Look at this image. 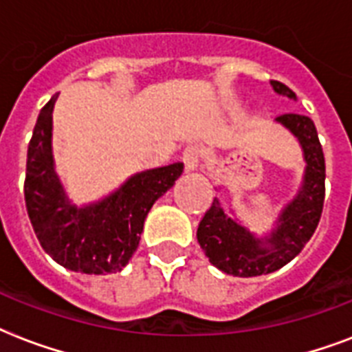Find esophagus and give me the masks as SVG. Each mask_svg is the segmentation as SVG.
<instances>
[{
	"mask_svg": "<svg viewBox=\"0 0 352 352\" xmlns=\"http://www.w3.org/2000/svg\"><path fill=\"white\" fill-rule=\"evenodd\" d=\"M201 159H203V149L199 146H188L184 151H182V162H184V168L186 171H195L201 166Z\"/></svg>",
	"mask_w": 352,
	"mask_h": 352,
	"instance_id": "1",
	"label": "esophagus"
}]
</instances>
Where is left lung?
Wrapping results in <instances>:
<instances>
[{"mask_svg": "<svg viewBox=\"0 0 352 352\" xmlns=\"http://www.w3.org/2000/svg\"><path fill=\"white\" fill-rule=\"evenodd\" d=\"M270 85L276 95L298 100L294 91L281 82L272 80ZM276 124L298 140L305 168L300 186L289 203L279 210L272 228L256 234L235 215L234 208L226 210L219 197L214 199L212 208L204 214L197 228L199 245L210 263L235 278H256L283 268L303 250L322 217L325 159L316 126L309 117L294 113L276 117Z\"/></svg>", "mask_w": 352, "mask_h": 352, "instance_id": "1", "label": "left lung"}]
</instances>
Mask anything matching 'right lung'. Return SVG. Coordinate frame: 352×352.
Wrapping results in <instances>:
<instances>
[{
  "label": "right lung",
  "instance_id": "add662e5",
  "mask_svg": "<svg viewBox=\"0 0 352 352\" xmlns=\"http://www.w3.org/2000/svg\"><path fill=\"white\" fill-rule=\"evenodd\" d=\"M58 93L38 115L27 151L25 203L34 234L49 256L80 274L120 272L135 254L155 201L181 177L184 164L133 173L111 193L76 204L60 181L52 153V111Z\"/></svg>",
  "mask_w": 352,
  "mask_h": 352
}]
</instances>
